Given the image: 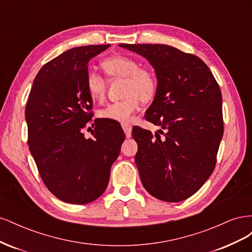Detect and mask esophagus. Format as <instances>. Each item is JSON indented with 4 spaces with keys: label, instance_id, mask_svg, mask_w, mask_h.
<instances>
[{
    "label": "esophagus",
    "instance_id": "esophagus-1",
    "mask_svg": "<svg viewBox=\"0 0 252 252\" xmlns=\"http://www.w3.org/2000/svg\"><path fill=\"white\" fill-rule=\"evenodd\" d=\"M122 128H123V130L126 134V138H130L131 136V130H132V127L130 124H127V123H123L122 124Z\"/></svg>",
    "mask_w": 252,
    "mask_h": 252
}]
</instances>
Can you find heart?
<instances>
[{"instance_id": "b5f03b06", "label": "heart", "mask_w": 252, "mask_h": 252, "mask_svg": "<svg viewBox=\"0 0 252 252\" xmlns=\"http://www.w3.org/2000/svg\"><path fill=\"white\" fill-rule=\"evenodd\" d=\"M101 67L107 77L125 78L124 95L126 97L106 105L98 111V116L104 120L116 122L130 121L132 114L139 110L141 101L147 102L156 94L157 80L154 72L148 68L139 67L135 60L124 56L106 59L101 63ZM86 89L93 100H102L106 82L100 74L89 72L86 77Z\"/></svg>"}]
</instances>
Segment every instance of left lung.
<instances>
[{"label":"left lung","instance_id":"left-lung-1","mask_svg":"<svg viewBox=\"0 0 252 252\" xmlns=\"http://www.w3.org/2000/svg\"><path fill=\"white\" fill-rule=\"evenodd\" d=\"M154 67L158 86L145 119L166 129L164 138L132 128L135 164L144 188L175 203L194 194L209 179L224 132L222 94L203 61L163 44H120Z\"/></svg>","mask_w":252,"mask_h":252}]
</instances>
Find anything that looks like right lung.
Masks as SVG:
<instances>
[{"instance_id":"add662e5","label":"right lung","mask_w":252,"mask_h":252,"mask_svg":"<svg viewBox=\"0 0 252 252\" xmlns=\"http://www.w3.org/2000/svg\"><path fill=\"white\" fill-rule=\"evenodd\" d=\"M108 47L89 45L63 52L41 68L28 96L29 150L44 184L66 203L87 204L103 194L125 140L117 122L94 120V138L83 133L94 116L87 65Z\"/></svg>"}]
</instances>
